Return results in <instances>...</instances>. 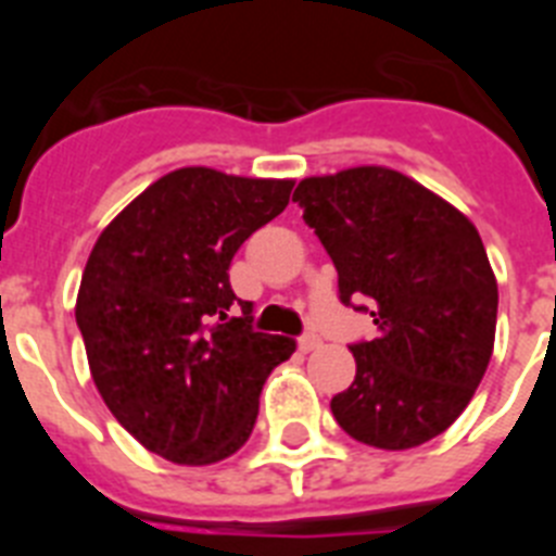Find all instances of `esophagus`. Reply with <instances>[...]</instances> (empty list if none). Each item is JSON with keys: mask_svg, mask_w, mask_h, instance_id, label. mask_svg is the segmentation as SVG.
I'll list each match as a JSON object with an SVG mask.
<instances>
[{"mask_svg": "<svg viewBox=\"0 0 556 556\" xmlns=\"http://www.w3.org/2000/svg\"><path fill=\"white\" fill-rule=\"evenodd\" d=\"M320 345H323V342H320V337H317V333H306V337H301V342H298L301 353H312V351H317Z\"/></svg>", "mask_w": 556, "mask_h": 556, "instance_id": "1", "label": "esophagus"}]
</instances>
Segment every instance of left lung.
<instances>
[{
  "label": "left lung",
  "mask_w": 556,
  "mask_h": 556,
  "mask_svg": "<svg viewBox=\"0 0 556 556\" xmlns=\"http://www.w3.org/2000/svg\"><path fill=\"white\" fill-rule=\"evenodd\" d=\"M292 200L331 255L342 303L367 298L378 328L351 345L356 378L331 397L337 424L372 448L429 443L465 412L493 356L498 283L479 230L390 166L303 178Z\"/></svg>",
  "instance_id": "left-lung-1"
}]
</instances>
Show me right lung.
<instances>
[{"label": "right lung", "instance_id": "right-lung-1", "mask_svg": "<svg viewBox=\"0 0 556 556\" xmlns=\"http://www.w3.org/2000/svg\"><path fill=\"white\" fill-rule=\"evenodd\" d=\"M294 180L184 166L108 223L83 269L75 317L111 415L175 465H211L248 443L258 395L294 353L250 328L228 267L289 205ZM243 306L242 318L229 308Z\"/></svg>", "mask_w": 556, "mask_h": 556}]
</instances>
